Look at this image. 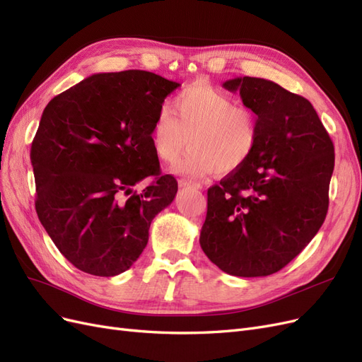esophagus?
<instances>
[{"mask_svg":"<svg viewBox=\"0 0 362 362\" xmlns=\"http://www.w3.org/2000/svg\"><path fill=\"white\" fill-rule=\"evenodd\" d=\"M178 184H180V187H193V189H201V185H199V184L192 182V181H189V180H180V181H178Z\"/></svg>","mask_w":362,"mask_h":362,"instance_id":"obj_1","label":"esophagus"}]
</instances>
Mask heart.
Wrapping results in <instances>:
<instances>
[{
	"mask_svg": "<svg viewBox=\"0 0 362 362\" xmlns=\"http://www.w3.org/2000/svg\"><path fill=\"white\" fill-rule=\"evenodd\" d=\"M258 133L254 112L210 84L194 83L173 98V112L168 105L158 108L151 144L161 161L175 163L190 135V151L175 170L206 177L242 168L257 146Z\"/></svg>",
	"mask_w": 362,
	"mask_h": 362,
	"instance_id": "1",
	"label": "heart"
}]
</instances>
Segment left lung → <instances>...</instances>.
Masks as SVG:
<instances>
[{"label":"left lung","instance_id":"1","mask_svg":"<svg viewBox=\"0 0 362 362\" xmlns=\"http://www.w3.org/2000/svg\"><path fill=\"white\" fill-rule=\"evenodd\" d=\"M258 116L242 168L208 189L199 243L234 276L279 272L319 233L329 206L334 144L306 98L254 76L223 83Z\"/></svg>","mask_w":362,"mask_h":362}]
</instances>
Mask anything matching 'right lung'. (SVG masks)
Wrapping results in <instances>:
<instances>
[{
	"mask_svg": "<svg viewBox=\"0 0 362 362\" xmlns=\"http://www.w3.org/2000/svg\"><path fill=\"white\" fill-rule=\"evenodd\" d=\"M180 86L139 69L95 74L43 110L30 151L36 213L81 272L128 270L148 245L152 218L177 194V180L160 172L151 127ZM145 177L148 187L134 192Z\"/></svg>",
	"mask_w": 362,
	"mask_h": 362,
	"instance_id": "1",
	"label": "right lung"
}]
</instances>
